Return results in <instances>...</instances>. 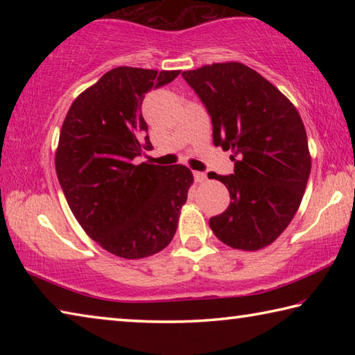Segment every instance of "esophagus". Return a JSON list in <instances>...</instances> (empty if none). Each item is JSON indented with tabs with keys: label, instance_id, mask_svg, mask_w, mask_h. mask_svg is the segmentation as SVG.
Here are the masks:
<instances>
[{
	"label": "esophagus",
	"instance_id": "1",
	"mask_svg": "<svg viewBox=\"0 0 355 355\" xmlns=\"http://www.w3.org/2000/svg\"><path fill=\"white\" fill-rule=\"evenodd\" d=\"M194 178L197 183H205L207 182V173L205 172H194Z\"/></svg>",
	"mask_w": 355,
	"mask_h": 355
}]
</instances>
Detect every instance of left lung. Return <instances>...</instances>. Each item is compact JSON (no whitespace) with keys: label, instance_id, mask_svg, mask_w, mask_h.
Wrapping results in <instances>:
<instances>
[{"label":"left lung","instance_id":"1","mask_svg":"<svg viewBox=\"0 0 355 355\" xmlns=\"http://www.w3.org/2000/svg\"><path fill=\"white\" fill-rule=\"evenodd\" d=\"M211 116L214 146L232 150L235 172H209L230 192V205L209 219L222 243L260 250L290 225L302 202L311 156L302 119L290 100L241 62L183 71Z\"/></svg>","mask_w":355,"mask_h":355}]
</instances>
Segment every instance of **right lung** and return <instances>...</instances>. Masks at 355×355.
<instances>
[{
    "mask_svg": "<svg viewBox=\"0 0 355 355\" xmlns=\"http://www.w3.org/2000/svg\"><path fill=\"white\" fill-rule=\"evenodd\" d=\"M178 75L125 65L106 71L75 98L59 135L56 173L71 213L89 238L127 260L169 245L194 182L182 164L133 163L152 148L144 95Z\"/></svg>",
    "mask_w": 355,
    "mask_h": 355,
    "instance_id": "add662e5",
    "label": "right lung"
}]
</instances>
